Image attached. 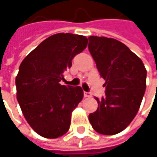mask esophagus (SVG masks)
<instances>
[{"mask_svg":"<svg viewBox=\"0 0 157 157\" xmlns=\"http://www.w3.org/2000/svg\"><path fill=\"white\" fill-rule=\"evenodd\" d=\"M83 95H84V97H91V94L88 92H83Z\"/></svg>","mask_w":157,"mask_h":157,"instance_id":"obj_1","label":"esophagus"}]
</instances>
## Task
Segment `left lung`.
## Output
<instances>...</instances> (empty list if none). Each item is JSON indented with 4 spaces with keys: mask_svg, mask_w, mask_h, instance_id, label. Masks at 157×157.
<instances>
[{
    "mask_svg": "<svg viewBox=\"0 0 157 157\" xmlns=\"http://www.w3.org/2000/svg\"><path fill=\"white\" fill-rule=\"evenodd\" d=\"M89 51L105 82V97L95 100L97 110L89 114L93 128L113 136L124 130L136 115L146 87V69L142 60L123 43L90 36Z\"/></svg>",
    "mask_w": 157,
    "mask_h": 157,
    "instance_id": "8db88e82",
    "label": "left lung"
}]
</instances>
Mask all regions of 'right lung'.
<instances>
[{"mask_svg": "<svg viewBox=\"0 0 157 157\" xmlns=\"http://www.w3.org/2000/svg\"><path fill=\"white\" fill-rule=\"evenodd\" d=\"M87 44L83 35L53 34L33 50L19 67L18 103L30 126L43 137L58 138L70 128L72 113L82 100L83 91L60 82Z\"/></svg>", "mask_w": 157, "mask_h": 157, "instance_id": "1", "label": "right lung"}]
</instances>
